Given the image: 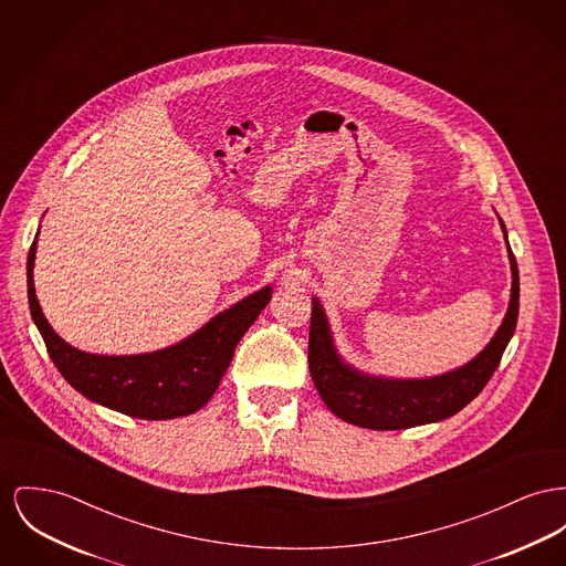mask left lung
<instances>
[{"instance_id":"1","label":"left lung","mask_w":566,"mask_h":566,"mask_svg":"<svg viewBox=\"0 0 566 566\" xmlns=\"http://www.w3.org/2000/svg\"><path fill=\"white\" fill-rule=\"evenodd\" d=\"M502 231L506 234L504 224ZM509 259L513 271L511 303L494 339L464 367L426 380H382L342 364L335 355L323 307L318 301H312L307 342L310 374L333 415L367 430H406L453 417L476 398L494 376L517 325L520 273L511 248Z\"/></svg>"}]
</instances>
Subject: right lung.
<instances>
[{"label": "right lung", "instance_id": "1", "mask_svg": "<svg viewBox=\"0 0 566 566\" xmlns=\"http://www.w3.org/2000/svg\"><path fill=\"white\" fill-rule=\"evenodd\" d=\"M35 241L28 256V300L35 327L60 374L85 398L136 419H175L200 410L216 394L237 342L271 300V289L239 301L188 339L149 355L102 357L67 346L35 300Z\"/></svg>", "mask_w": 566, "mask_h": 566}]
</instances>
